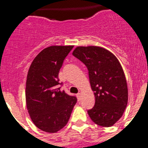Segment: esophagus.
<instances>
[{
  "mask_svg": "<svg viewBox=\"0 0 148 148\" xmlns=\"http://www.w3.org/2000/svg\"><path fill=\"white\" fill-rule=\"evenodd\" d=\"M81 95H82V93H81V92H79V93H78L76 95L77 99H78V101H80L81 100Z\"/></svg>",
  "mask_w": 148,
  "mask_h": 148,
  "instance_id": "esophagus-1",
  "label": "esophagus"
}]
</instances>
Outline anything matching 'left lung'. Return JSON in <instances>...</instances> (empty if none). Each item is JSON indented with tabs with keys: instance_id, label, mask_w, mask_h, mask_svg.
I'll use <instances>...</instances> for the list:
<instances>
[{
	"instance_id": "obj_1",
	"label": "left lung",
	"mask_w": 148,
	"mask_h": 148,
	"mask_svg": "<svg viewBox=\"0 0 148 148\" xmlns=\"http://www.w3.org/2000/svg\"><path fill=\"white\" fill-rule=\"evenodd\" d=\"M73 55L86 65L95 105L87 111L95 124L101 127L114 125L122 116L128 101L125 73L116 56L96 46L77 47Z\"/></svg>"
}]
</instances>
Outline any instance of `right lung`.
I'll return each instance as SVG.
<instances>
[{
    "label": "right lung",
    "mask_w": 148,
    "mask_h": 148,
    "mask_svg": "<svg viewBox=\"0 0 148 148\" xmlns=\"http://www.w3.org/2000/svg\"><path fill=\"white\" fill-rule=\"evenodd\" d=\"M73 46H50L37 55L26 82V104L30 118L40 130L57 133L67 124L77 99L60 90L58 73Z\"/></svg>",
    "instance_id": "1"
}]
</instances>
